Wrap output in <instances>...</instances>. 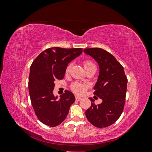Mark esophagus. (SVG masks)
<instances>
[{
	"mask_svg": "<svg viewBox=\"0 0 152 152\" xmlns=\"http://www.w3.org/2000/svg\"><path fill=\"white\" fill-rule=\"evenodd\" d=\"M75 99L77 101H80L82 99V98L79 97V96H75Z\"/></svg>",
	"mask_w": 152,
	"mask_h": 152,
	"instance_id": "1",
	"label": "esophagus"
}]
</instances>
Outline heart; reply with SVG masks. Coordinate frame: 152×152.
I'll list each match as a JSON object with an SVG mask.
<instances>
[{
  "instance_id": "obj_1",
  "label": "heart",
  "mask_w": 152,
  "mask_h": 152,
  "mask_svg": "<svg viewBox=\"0 0 152 152\" xmlns=\"http://www.w3.org/2000/svg\"><path fill=\"white\" fill-rule=\"evenodd\" d=\"M83 65L85 69L89 68V66H94V63L89 60L84 61L83 63ZM71 67H72V63H68L65 68V73H68L69 72H70ZM87 84L80 83V82H73V83L70 86L71 90L73 92V93H75L78 95L83 94L84 93L85 91L87 89Z\"/></svg>"
}]
</instances>
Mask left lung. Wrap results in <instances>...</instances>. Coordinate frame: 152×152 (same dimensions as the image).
I'll use <instances>...</instances> for the list:
<instances>
[{
    "instance_id": "8db88e82",
    "label": "left lung",
    "mask_w": 152,
    "mask_h": 152,
    "mask_svg": "<svg viewBox=\"0 0 152 152\" xmlns=\"http://www.w3.org/2000/svg\"><path fill=\"white\" fill-rule=\"evenodd\" d=\"M84 52L93 57L99 66V75L93 94L102 99L95 104L93 99L91 107L86 112L89 122L96 127H107L121 117L126 102L127 79L124 68L112 54L102 48L84 49Z\"/></svg>"
}]
</instances>
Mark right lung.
I'll return each mask as SVG.
<instances>
[{
  "label": "right lung",
  "instance_id": "right-lung-1",
  "mask_svg": "<svg viewBox=\"0 0 152 152\" xmlns=\"http://www.w3.org/2000/svg\"><path fill=\"white\" fill-rule=\"evenodd\" d=\"M82 53V48H50L41 53L31 65L28 79L31 103L36 116L45 125L52 127L59 125L75 101L69 91H65L59 99L53 92L54 82L63 79L68 64Z\"/></svg>",
  "mask_w": 152,
  "mask_h": 152
}]
</instances>
